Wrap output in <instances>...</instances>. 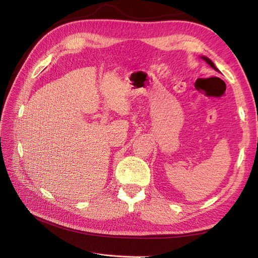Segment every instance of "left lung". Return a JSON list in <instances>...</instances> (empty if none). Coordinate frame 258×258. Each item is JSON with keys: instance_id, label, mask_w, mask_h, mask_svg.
Returning a JSON list of instances; mask_svg holds the SVG:
<instances>
[{"instance_id": "1", "label": "left lung", "mask_w": 258, "mask_h": 258, "mask_svg": "<svg viewBox=\"0 0 258 258\" xmlns=\"http://www.w3.org/2000/svg\"><path fill=\"white\" fill-rule=\"evenodd\" d=\"M201 58H203V59H204V61L208 64V65H211V68H213L214 70H216V71H218L217 69H216V67H215V65H214V63L211 61V59L210 58H208V57H206V56H201Z\"/></svg>"}]
</instances>
